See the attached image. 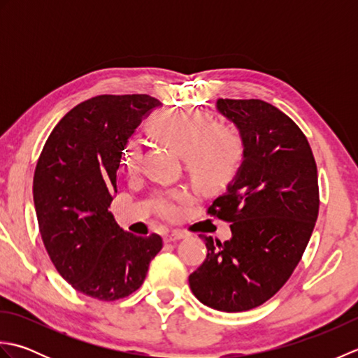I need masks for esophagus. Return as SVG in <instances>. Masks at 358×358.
Returning a JSON list of instances; mask_svg holds the SVG:
<instances>
[{
  "label": "esophagus",
  "mask_w": 358,
  "mask_h": 358,
  "mask_svg": "<svg viewBox=\"0 0 358 358\" xmlns=\"http://www.w3.org/2000/svg\"><path fill=\"white\" fill-rule=\"evenodd\" d=\"M185 237H186L185 232H180V231H172L171 234H166L164 237H163V240H164V243H173V241H178V240L185 238Z\"/></svg>",
  "instance_id": "34e87169"
}]
</instances>
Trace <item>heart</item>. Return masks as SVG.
Wrapping results in <instances>:
<instances>
[{
    "label": "heart",
    "instance_id": "heart-1",
    "mask_svg": "<svg viewBox=\"0 0 358 358\" xmlns=\"http://www.w3.org/2000/svg\"><path fill=\"white\" fill-rule=\"evenodd\" d=\"M157 135L185 159L186 171L203 185H214L237 169L243 157L241 136L229 127H214L209 115L199 110L159 112L154 120ZM141 140L132 136L124 150L127 172L138 169ZM191 196L186 191H171L157 196V209L167 220L183 214Z\"/></svg>",
    "mask_w": 358,
    "mask_h": 358
}]
</instances>
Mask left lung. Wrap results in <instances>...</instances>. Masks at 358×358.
I'll list each match as a JSON object with an SVG mask.
<instances>
[{"label":"left lung","instance_id":"obj_1","mask_svg":"<svg viewBox=\"0 0 358 358\" xmlns=\"http://www.w3.org/2000/svg\"><path fill=\"white\" fill-rule=\"evenodd\" d=\"M217 110L245 148L234 181L208 209L232 223V237L200 235L206 260L189 285L203 305L241 313L275 295L301 260L320 206L318 175L305 134L275 106L220 98Z\"/></svg>","mask_w":358,"mask_h":358}]
</instances>
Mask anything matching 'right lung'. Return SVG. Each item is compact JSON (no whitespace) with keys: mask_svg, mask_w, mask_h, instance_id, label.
Masks as SVG:
<instances>
[{"mask_svg":"<svg viewBox=\"0 0 358 358\" xmlns=\"http://www.w3.org/2000/svg\"><path fill=\"white\" fill-rule=\"evenodd\" d=\"M162 104L149 95H98L53 127L38 158L34 203L50 260L78 292L103 301L138 289L163 248L124 232L109 212L127 138Z\"/></svg>","mask_w":358,"mask_h":358,"instance_id":"add662e5","label":"right lung"}]
</instances>
